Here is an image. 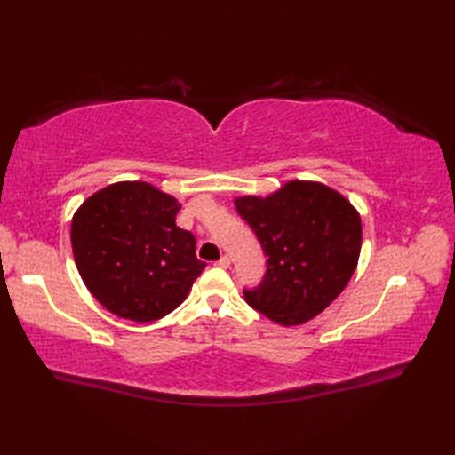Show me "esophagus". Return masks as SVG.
Returning a JSON list of instances; mask_svg holds the SVG:
<instances>
[{
    "mask_svg": "<svg viewBox=\"0 0 455 455\" xmlns=\"http://www.w3.org/2000/svg\"><path fill=\"white\" fill-rule=\"evenodd\" d=\"M214 266H216V267H222V269H228V267H229V258H228V256H222V258H220V259L216 261Z\"/></svg>",
    "mask_w": 455,
    "mask_h": 455,
    "instance_id": "1",
    "label": "esophagus"
}]
</instances>
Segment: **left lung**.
I'll return each mask as SVG.
<instances>
[{
  "mask_svg": "<svg viewBox=\"0 0 455 455\" xmlns=\"http://www.w3.org/2000/svg\"><path fill=\"white\" fill-rule=\"evenodd\" d=\"M267 256L264 281L243 291L273 323L296 326L326 309L359 264L363 224L355 206L321 182L292 180L267 197L235 199Z\"/></svg>",
  "mask_w": 455,
  "mask_h": 455,
  "instance_id": "1",
  "label": "left lung"
}]
</instances>
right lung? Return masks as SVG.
<instances>
[{"mask_svg":"<svg viewBox=\"0 0 455 455\" xmlns=\"http://www.w3.org/2000/svg\"><path fill=\"white\" fill-rule=\"evenodd\" d=\"M180 203L148 182L96 191L72 218V251L89 292L121 319L157 321L204 269L196 237L176 226Z\"/></svg>","mask_w":455,"mask_h":455,"instance_id":"obj_1","label":"right lung"}]
</instances>
